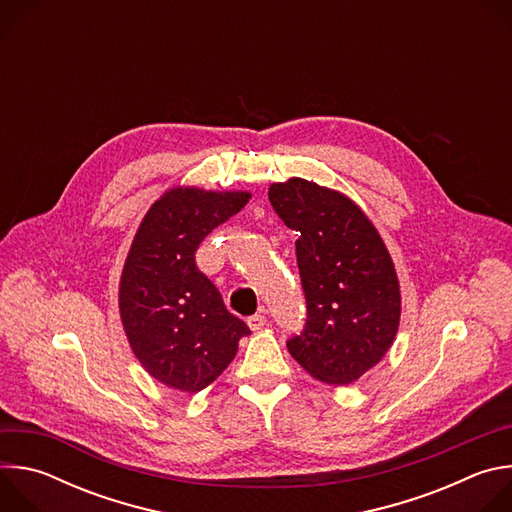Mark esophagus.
<instances>
[{"instance_id": "esophagus-1", "label": "esophagus", "mask_w": 512, "mask_h": 512, "mask_svg": "<svg viewBox=\"0 0 512 512\" xmlns=\"http://www.w3.org/2000/svg\"><path fill=\"white\" fill-rule=\"evenodd\" d=\"M247 324H249V328H251L253 332H257V330H261V328L267 324V318H265L263 314H255V316H251V318L247 320Z\"/></svg>"}]
</instances>
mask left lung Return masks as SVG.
Listing matches in <instances>:
<instances>
[{
	"label": "left lung",
	"mask_w": 512,
	"mask_h": 512,
	"mask_svg": "<svg viewBox=\"0 0 512 512\" xmlns=\"http://www.w3.org/2000/svg\"><path fill=\"white\" fill-rule=\"evenodd\" d=\"M281 221L300 233L304 332L287 350L310 377L350 385L389 352L401 320V289L377 227L346 194L304 178L269 186Z\"/></svg>",
	"instance_id": "8db88e82"
}]
</instances>
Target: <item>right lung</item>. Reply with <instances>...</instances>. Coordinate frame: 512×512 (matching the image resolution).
Instances as JSON below:
<instances>
[{
	"label": "right lung",
	"mask_w": 512,
	"mask_h": 512,
	"mask_svg": "<svg viewBox=\"0 0 512 512\" xmlns=\"http://www.w3.org/2000/svg\"><path fill=\"white\" fill-rule=\"evenodd\" d=\"M249 198L247 190L174 186L145 212L131 241L119 279L121 324L141 367L170 389L208 387L251 334L194 261L204 237Z\"/></svg>",
	"instance_id": "right-lung-1"
}]
</instances>
